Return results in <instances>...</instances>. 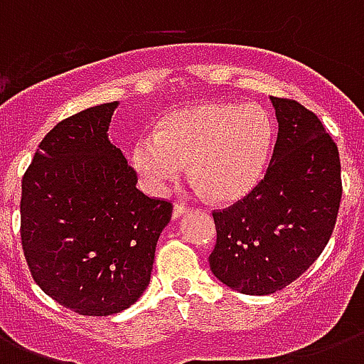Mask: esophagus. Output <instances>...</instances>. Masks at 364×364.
Returning a JSON list of instances; mask_svg holds the SVG:
<instances>
[{"instance_id": "esophagus-1", "label": "esophagus", "mask_w": 364, "mask_h": 364, "mask_svg": "<svg viewBox=\"0 0 364 364\" xmlns=\"http://www.w3.org/2000/svg\"><path fill=\"white\" fill-rule=\"evenodd\" d=\"M185 213H188L187 205L179 204V202H177V204L173 205V219H179V217H183Z\"/></svg>"}]
</instances>
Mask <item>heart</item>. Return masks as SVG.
Listing matches in <instances>:
<instances>
[{
	"label": "heart",
	"instance_id": "heart-1",
	"mask_svg": "<svg viewBox=\"0 0 364 364\" xmlns=\"http://www.w3.org/2000/svg\"><path fill=\"white\" fill-rule=\"evenodd\" d=\"M272 119L255 104H202L162 119L132 149V164L149 193L162 194L187 171L215 200L243 198L264 176Z\"/></svg>",
	"mask_w": 364,
	"mask_h": 364
}]
</instances>
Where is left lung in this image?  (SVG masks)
I'll return each instance as SVG.
<instances>
[{"mask_svg": "<svg viewBox=\"0 0 364 364\" xmlns=\"http://www.w3.org/2000/svg\"><path fill=\"white\" fill-rule=\"evenodd\" d=\"M277 139L259 185L228 210L213 211V276L243 294H272L300 277L331 240L340 198L338 147L316 113L270 98Z\"/></svg>", "mask_w": 364, "mask_h": 364, "instance_id": "1", "label": "left lung"}]
</instances>
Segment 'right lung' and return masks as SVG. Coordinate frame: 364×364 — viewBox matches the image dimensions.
Masks as SVG:
<instances>
[{
    "label": "right lung",
    "mask_w": 364,
    "mask_h": 364,
    "mask_svg": "<svg viewBox=\"0 0 364 364\" xmlns=\"http://www.w3.org/2000/svg\"><path fill=\"white\" fill-rule=\"evenodd\" d=\"M119 102L58 122L22 177L20 236L31 277L81 316H113L147 289L171 204L136 187L109 141Z\"/></svg>",
    "instance_id": "add662e5"
}]
</instances>
